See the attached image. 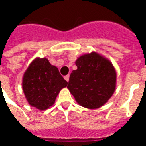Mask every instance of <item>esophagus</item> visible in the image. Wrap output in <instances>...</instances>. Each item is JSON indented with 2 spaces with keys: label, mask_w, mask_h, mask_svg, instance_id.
<instances>
[{
  "label": "esophagus",
  "mask_w": 146,
  "mask_h": 146,
  "mask_svg": "<svg viewBox=\"0 0 146 146\" xmlns=\"http://www.w3.org/2000/svg\"><path fill=\"white\" fill-rule=\"evenodd\" d=\"M64 79L66 80L67 82H68V81H69V80H70V76H69V75H66V76H64Z\"/></svg>",
  "instance_id": "34e87169"
}]
</instances>
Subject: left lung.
Returning <instances> with one entry per match:
<instances>
[{
    "instance_id": "obj_1",
    "label": "left lung",
    "mask_w": 146,
    "mask_h": 146,
    "mask_svg": "<svg viewBox=\"0 0 146 146\" xmlns=\"http://www.w3.org/2000/svg\"><path fill=\"white\" fill-rule=\"evenodd\" d=\"M77 70L71 73L67 88L80 106L97 109L115 92L116 73L113 64L96 52L85 54L76 61Z\"/></svg>"
}]
</instances>
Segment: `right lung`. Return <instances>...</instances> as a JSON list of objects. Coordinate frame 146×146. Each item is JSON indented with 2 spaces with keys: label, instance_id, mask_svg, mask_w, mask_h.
Returning <instances> with one entry per match:
<instances>
[{
  "label": "right lung",
  "instance_id": "obj_1",
  "mask_svg": "<svg viewBox=\"0 0 146 146\" xmlns=\"http://www.w3.org/2000/svg\"><path fill=\"white\" fill-rule=\"evenodd\" d=\"M68 83L46 58L30 63L23 78V90L30 106L45 110L54 103L61 89Z\"/></svg>",
  "mask_w": 146,
  "mask_h": 146
}]
</instances>
